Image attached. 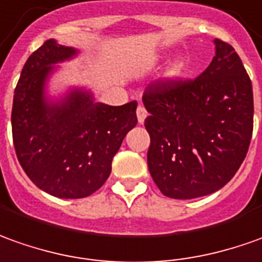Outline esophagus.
Here are the masks:
<instances>
[{
    "instance_id": "obj_1",
    "label": "esophagus",
    "mask_w": 262,
    "mask_h": 262,
    "mask_svg": "<svg viewBox=\"0 0 262 262\" xmlns=\"http://www.w3.org/2000/svg\"><path fill=\"white\" fill-rule=\"evenodd\" d=\"M136 115H138V122H139V123H143V122H145L146 116H147V112H146V108L143 107L142 104H139V106H138Z\"/></svg>"
}]
</instances>
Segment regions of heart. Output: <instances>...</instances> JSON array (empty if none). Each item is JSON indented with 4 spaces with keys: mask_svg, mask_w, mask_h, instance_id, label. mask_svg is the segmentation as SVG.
<instances>
[{
    "mask_svg": "<svg viewBox=\"0 0 262 262\" xmlns=\"http://www.w3.org/2000/svg\"><path fill=\"white\" fill-rule=\"evenodd\" d=\"M183 70H185V63H183L182 60H178V61L172 64L169 73H170V76H179V74H182Z\"/></svg>",
    "mask_w": 262,
    "mask_h": 262,
    "instance_id": "heart-1",
    "label": "heart"
}]
</instances>
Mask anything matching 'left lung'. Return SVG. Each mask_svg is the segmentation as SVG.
Wrapping results in <instances>:
<instances>
[{"label": "left lung", "instance_id": "1", "mask_svg": "<svg viewBox=\"0 0 262 262\" xmlns=\"http://www.w3.org/2000/svg\"><path fill=\"white\" fill-rule=\"evenodd\" d=\"M213 42L216 54L198 77L156 80L143 93L150 136L147 166L169 198H199L221 189L250 147V76L231 44Z\"/></svg>", "mask_w": 262, "mask_h": 262}]
</instances>
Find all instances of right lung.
Returning <instances> with one entry per match:
<instances>
[{
	"label": "right lung",
	"mask_w": 262,
	"mask_h": 262,
	"mask_svg": "<svg viewBox=\"0 0 262 262\" xmlns=\"http://www.w3.org/2000/svg\"><path fill=\"white\" fill-rule=\"evenodd\" d=\"M76 50L47 40L23 67L12 101V142L21 168L40 189L64 199L86 198L103 186L127 132L138 123V101L107 106L71 92L49 104L44 84L53 64Z\"/></svg>",
	"instance_id": "right-lung-1"
}]
</instances>
